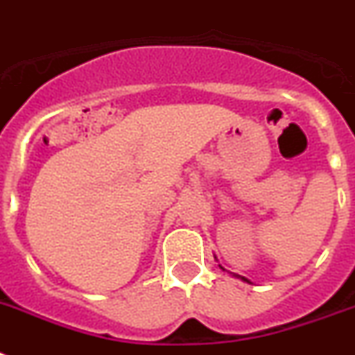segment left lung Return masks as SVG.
<instances>
[{
    "label": "left lung",
    "instance_id": "8db88e82",
    "mask_svg": "<svg viewBox=\"0 0 355 355\" xmlns=\"http://www.w3.org/2000/svg\"><path fill=\"white\" fill-rule=\"evenodd\" d=\"M220 268H223V266H220ZM223 270H224V268H223ZM235 277H237V279H243V281H244V282H250V281H248V279H246V277H241V275H237V273H235Z\"/></svg>",
    "mask_w": 355,
    "mask_h": 355
}]
</instances>
